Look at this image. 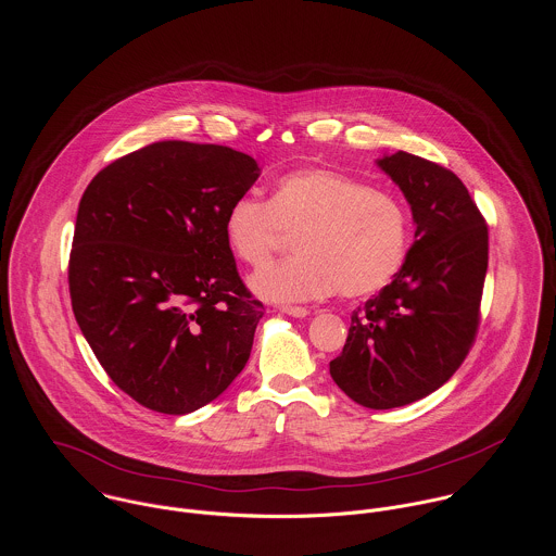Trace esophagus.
Returning <instances> with one entry per match:
<instances>
[{
    "instance_id": "34e87169",
    "label": "esophagus",
    "mask_w": 556,
    "mask_h": 556,
    "mask_svg": "<svg viewBox=\"0 0 556 556\" xmlns=\"http://www.w3.org/2000/svg\"><path fill=\"white\" fill-rule=\"evenodd\" d=\"M280 311H282L285 315L295 318H304L311 315V311H308V308H302V306H282Z\"/></svg>"
}]
</instances>
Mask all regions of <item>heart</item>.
Masks as SVG:
<instances>
[{"label": "heart", "mask_w": 556, "mask_h": 556, "mask_svg": "<svg viewBox=\"0 0 556 556\" xmlns=\"http://www.w3.org/2000/svg\"><path fill=\"white\" fill-rule=\"evenodd\" d=\"M298 231V256L250 278L256 295L298 302L338 289L344 298L379 291L406 261L410 214L390 190L333 168L304 166L276 179L269 203L239 197L223 220L229 250L252 267Z\"/></svg>", "instance_id": "b5f03b06"}]
</instances>
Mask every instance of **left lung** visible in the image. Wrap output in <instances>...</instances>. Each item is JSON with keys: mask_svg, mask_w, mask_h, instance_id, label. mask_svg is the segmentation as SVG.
Returning <instances> with one entry per match:
<instances>
[{"mask_svg": "<svg viewBox=\"0 0 556 556\" xmlns=\"http://www.w3.org/2000/svg\"><path fill=\"white\" fill-rule=\"evenodd\" d=\"M377 164L410 205L415 241L394 280L353 313L329 375L351 400L381 410L437 392L465 362L479 327L488 227L450 168L406 152Z\"/></svg>", "mask_w": 556, "mask_h": 556, "instance_id": "obj_1", "label": "left lung"}]
</instances>
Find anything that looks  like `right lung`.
<instances>
[{
	"label": "right lung",
	"instance_id": "obj_1",
	"mask_svg": "<svg viewBox=\"0 0 556 556\" xmlns=\"http://www.w3.org/2000/svg\"><path fill=\"white\" fill-rule=\"evenodd\" d=\"M225 146L159 141L104 166L83 192L68 263L75 318L111 381L186 415L243 370L263 304L223 236L258 179Z\"/></svg>",
	"mask_w": 556,
	"mask_h": 556
}]
</instances>
